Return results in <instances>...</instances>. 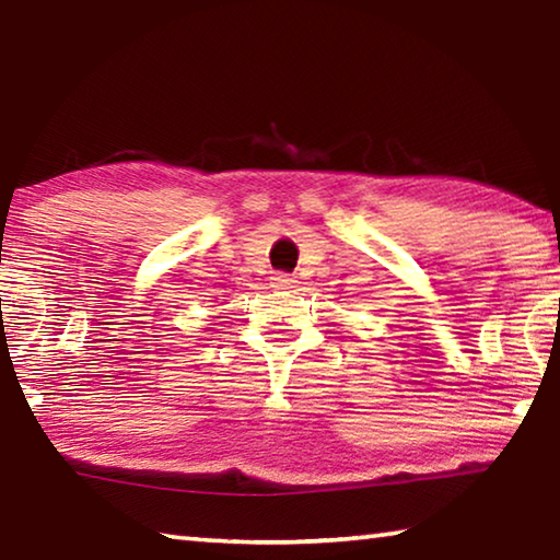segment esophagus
Masks as SVG:
<instances>
[{
  "mask_svg": "<svg viewBox=\"0 0 560 560\" xmlns=\"http://www.w3.org/2000/svg\"><path fill=\"white\" fill-rule=\"evenodd\" d=\"M293 283H296V279H291L289 273H273V277H271L273 289H291Z\"/></svg>",
  "mask_w": 560,
  "mask_h": 560,
  "instance_id": "esophagus-1",
  "label": "esophagus"
}]
</instances>
